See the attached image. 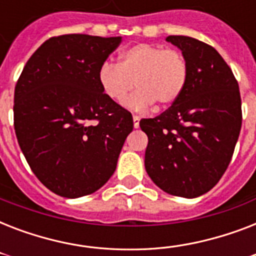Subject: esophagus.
I'll list each match as a JSON object with an SVG mask.
<instances>
[{
    "label": "esophagus",
    "instance_id": "obj_1",
    "mask_svg": "<svg viewBox=\"0 0 256 256\" xmlns=\"http://www.w3.org/2000/svg\"><path fill=\"white\" fill-rule=\"evenodd\" d=\"M132 122H134V128H140V116H132Z\"/></svg>",
    "mask_w": 256,
    "mask_h": 256
}]
</instances>
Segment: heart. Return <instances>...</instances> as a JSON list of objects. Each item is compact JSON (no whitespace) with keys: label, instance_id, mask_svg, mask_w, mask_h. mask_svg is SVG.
Instances as JSON below:
<instances>
[{"label":"heart","instance_id":"heart-1","mask_svg":"<svg viewBox=\"0 0 256 256\" xmlns=\"http://www.w3.org/2000/svg\"><path fill=\"white\" fill-rule=\"evenodd\" d=\"M188 78V64L179 50L136 44L122 50L118 65L104 62L98 72V82L104 96L122 104L134 88L138 92L128 100L132 108L171 106L182 96Z\"/></svg>","mask_w":256,"mask_h":256}]
</instances>
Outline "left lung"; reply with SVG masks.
I'll return each instance as SVG.
<instances>
[{"label":"left lung","instance_id":"1","mask_svg":"<svg viewBox=\"0 0 256 256\" xmlns=\"http://www.w3.org/2000/svg\"><path fill=\"white\" fill-rule=\"evenodd\" d=\"M188 64L186 88L160 116L140 120L148 134L144 168L164 192L206 194L228 168L242 128L238 82L220 54L204 42L168 36Z\"/></svg>","mask_w":256,"mask_h":256}]
</instances>
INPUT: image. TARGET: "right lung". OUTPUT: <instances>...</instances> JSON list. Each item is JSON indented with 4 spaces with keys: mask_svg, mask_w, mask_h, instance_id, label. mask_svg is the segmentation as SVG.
Returning <instances> with one entry per match:
<instances>
[{
    "mask_svg": "<svg viewBox=\"0 0 256 256\" xmlns=\"http://www.w3.org/2000/svg\"><path fill=\"white\" fill-rule=\"evenodd\" d=\"M120 37L49 38L14 90V130L30 168L65 198L92 194L114 174L132 112L104 96L98 72Z\"/></svg>",
    "mask_w": 256,
    "mask_h": 256,
    "instance_id": "add662e5",
    "label": "right lung"
}]
</instances>
